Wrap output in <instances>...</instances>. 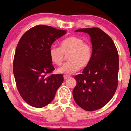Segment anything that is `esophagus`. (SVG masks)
Segmentation results:
<instances>
[{
	"mask_svg": "<svg viewBox=\"0 0 131 131\" xmlns=\"http://www.w3.org/2000/svg\"><path fill=\"white\" fill-rule=\"evenodd\" d=\"M63 78H64V79H68V78H70V76L65 75L63 76Z\"/></svg>",
	"mask_w": 131,
	"mask_h": 131,
	"instance_id": "obj_1",
	"label": "esophagus"
}]
</instances>
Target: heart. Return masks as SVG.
Here are the masks:
<instances>
[{
    "mask_svg": "<svg viewBox=\"0 0 131 131\" xmlns=\"http://www.w3.org/2000/svg\"><path fill=\"white\" fill-rule=\"evenodd\" d=\"M65 54L69 60L58 72L63 74H73L78 71L80 67H85L90 62L92 56V49L89 43L83 42V39L77 36H70L62 40L60 47L51 46L49 56L52 62L57 65L63 62Z\"/></svg>",
    "mask_w": 131,
    "mask_h": 131,
    "instance_id": "heart-1",
    "label": "heart"
}]
</instances>
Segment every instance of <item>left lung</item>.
Instances as JSON below:
<instances>
[{
  "label": "left lung",
  "mask_w": 131,
  "mask_h": 131,
  "mask_svg": "<svg viewBox=\"0 0 131 131\" xmlns=\"http://www.w3.org/2000/svg\"><path fill=\"white\" fill-rule=\"evenodd\" d=\"M88 33L92 45V56L82 73L76 75L74 100L88 111L101 109L112 98L118 87L119 56L111 37L98 28L80 29Z\"/></svg>",
  "instance_id": "left-lung-1"
}]
</instances>
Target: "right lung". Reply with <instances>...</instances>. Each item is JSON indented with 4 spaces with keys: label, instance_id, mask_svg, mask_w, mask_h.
<instances>
[{
    "label": "right lung",
    "instance_id": "add662e5",
    "mask_svg": "<svg viewBox=\"0 0 131 131\" xmlns=\"http://www.w3.org/2000/svg\"><path fill=\"white\" fill-rule=\"evenodd\" d=\"M66 34L46 25H37L23 34L13 59V73L17 89L23 100L35 108H42L53 101L63 82L62 74H52L54 68L49 49Z\"/></svg>",
    "mask_w": 131,
    "mask_h": 131
}]
</instances>
